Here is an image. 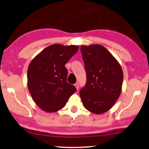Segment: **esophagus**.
Instances as JSON below:
<instances>
[{
  "label": "esophagus",
  "mask_w": 149,
  "mask_h": 149,
  "mask_svg": "<svg viewBox=\"0 0 149 149\" xmlns=\"http://www.w3.org/2000/svg\"><path fill=\"white\" fill-rule=\"evenodd\" d=\"M74 86L76 87V88H77V89L78 90V88H79V85H78V83H76V84H74Z\"/></svg>",
  "instance_id": "1"
}]
</instances>
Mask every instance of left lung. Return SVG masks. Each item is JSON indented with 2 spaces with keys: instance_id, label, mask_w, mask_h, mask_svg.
<instances>
[{
  "instance_id": "obj_1",
  "label": "left lung",
  "mask_w": 149,
  "mask_h": 149,
  "mask_svg": "<svg viewBox=\"0 0 149 149\" xmlns=\"http://www.w3.org/2000/svg\"><path fill=\"white\" fill-rule=\"evenodd\" d=\"M87 81L80 96L88 110L95 114L108 111L120 96L123 72L121 67L104 47L82 45Z\"/></svg>"
}]
</instances>
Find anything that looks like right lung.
Here are the masks:
<instances>
[{"mask_svg": "<svg viewBox=\"0 0 149 149\" xmlns=\"http://www.w3.org/2000/svg\"><path fill=\"white\" fill-rule=\"evenodd\" d=\"M78 50L77 45L53 44L31 61L27 72L28 88L36 104L43 111L60 110L77 91L67 82L65 65Z\"/></svg>", "mask_w": 149, "mask_h": 149, "instance_id": "add662e5", "label": "right lung"}]
</instances>
